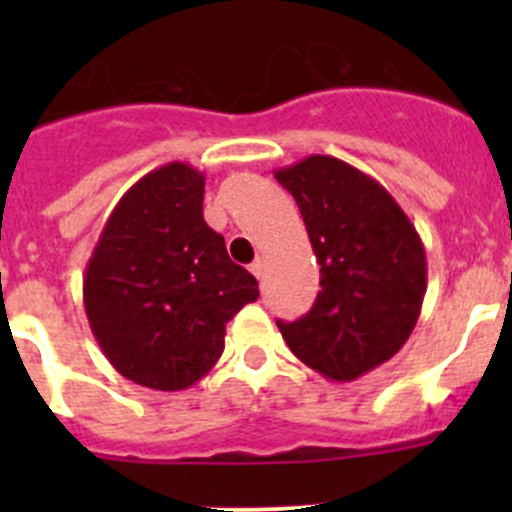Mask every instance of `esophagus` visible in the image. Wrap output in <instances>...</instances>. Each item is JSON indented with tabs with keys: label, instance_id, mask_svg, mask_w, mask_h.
I'll use <instances>...</instances> for the list:
<instances>
[{
	"label": "esophagus",
	"instance_id": "esophagus-1",
	"mask_svg": "<svg viewBox=\"0 0 512 512\" xmlns=\"http://www.w3.org/2000/svg\"><path fill=\"white\" fill-rule=\"evenodd\" d=\"M250 272L257 277V280H262V275H265V262L255 260V262H252V265H250Z\"/></svg>",
	"mask_w": 512,
	"mask_h": 512
}]
</instances>
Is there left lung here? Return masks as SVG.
Listing matches in <instances>:
<instances>
[{
    "label": "left lung",
    "instance_id": "obj_1",
    "mask_svg": "<svg viewBox=\"0 0 512 512\" xmlns=\"http://www.w3.org/2000/svg\"><path fill=\"white\" fill-rule=\"evenodd\" d=\"M319 262L314 307L277 322L287 347L329 381H354L399 352L426 294V250L389 190L354 165L307 156L275 170Z\"/></svg>",
    "mask_w": 512,
    "mask_h": 512
}]
</instances>
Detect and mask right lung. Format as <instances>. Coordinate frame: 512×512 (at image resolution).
I'll use <instances>...</instances> for the list:
<instances>
[{
    "label": "right lung",
    "instance_id": "1",
    "mask_svg": "<svg viewBox=\"0 0 512 512\" xmlns=\"http://www.w3.org/2000/svg\"><path fill=\"white\" fill-rule=\"evenodd\" d=\"M205 175L173 160L143 175L108 215L84 272L98 347L128 381L183 391L225 349V324L260 297L203 218Z\"/></svg>",
    "mask_w": 512,
    "mask_h": 512
}]
</instances>
